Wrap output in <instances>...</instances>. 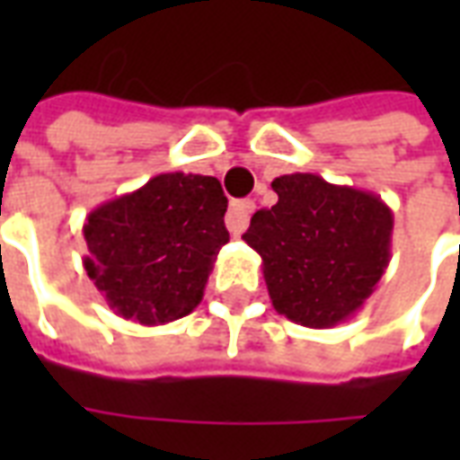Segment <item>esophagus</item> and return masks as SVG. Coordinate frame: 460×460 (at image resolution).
<instances>
[{
    "instance_id": "34e87169",
    "label": "esophagus",
    "mask_w": 460,
    "mask_h": 460,
    "mask_svg": "<svg viewBox=\"0 0 460 460\" xmlns=\"http://www.w3.org/2000/svg\"><path fill=\"white\" fill-rule=\"evenodd\" d=\"M253 209H256V204L251 199H241L231 204L229 214H226V226H229L231 236H241L246 231Z\"/></svg>"
}]
</instances>
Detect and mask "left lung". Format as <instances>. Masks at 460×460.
<instances>
[{
    "mask_svg": "<svg viewBox=\"0 0 460 460\" xmlns=\"http://www.w3.org/2000/svg\"><path fill=\"white\" fill-rule=\"evenodd\" d=\"M279 201L243 241L263 261L273 308L305 328L352 318L389 266L394 214L376 194L296 172L270 181Z\"/></svg>",
    "mask_w": 460,
    "mask_h": 460,
    "instance_id": "8db88e82",
    "label": "left lung"
}]
</instances>
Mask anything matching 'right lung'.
Segmentation results:
<instances>
[{
	"mask_svg": "<svg viewBox=\"0 0 460 460\" xmlns=\"http://www.w3.org/2000/svg\"><path fill=\"white\" fill-rule=\"evenodd\" d=\"M226 204L217 177L164 172L95 207L84 224V269L108 308L140 325L190 315L229 241Z\"/></svg>",
	"mask_w": 460,
	"mask_h": 460,
	"instance_id": "1",
	"label": "right lung"
}]
</instances>
